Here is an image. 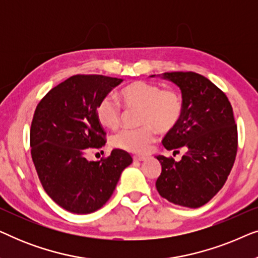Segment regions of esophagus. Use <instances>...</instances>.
Returning a JSON list of instances; mask_svg holds the SVG:
<instances>
[{"label":"esophagus","instance_id":"obj_1","mask_svg":"<svg viewBox=\"0 0 258 258\" xmlns=\"http://www.w3.org/2000/svg\"><path fill=\"white\" fill-rule=\"evenodd\" d=\"M147 156H141V155H134L133 156V160L136 161V162H141V161H146L147 160Z\"/></svg>","mask_w":258,"mask_h":258}]
</instances>
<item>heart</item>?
<instances>
[{
	"instance_id": "obj_1",
	"label": "heart",
	"mask_w": 258,
	"mask_h": 258,
	"mask_svg": "<svg viewBox=\"0 0 258 258\" xmlns=\"http://www.w3.org/2000/svg\"><path fill=\"white\" fill-rule=\"evenodd\" d=\"M118 100L126 110L140 109L135 129H123L115 134L111 144L117 149L133 154H144L156 139L157 130L170 133L179 124L184 112V100L176 89L135 81L118 91ZM96 117L102 126L117 129L122 122L123 111L110 97H104L96 107Z\"/></svg>"
}]
</instances>
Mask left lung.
<instances>
[{"mask_svg":"<svg viewBox=\"0 0 258 258\" xmlns=\"http://www.w3.org/2000/svg\"><path fill=\"white\" fill-rule=\"evenodd\" d=\"M182 90L184 112L179 124L163 140L167 150L182 160L158 155L162 172L156 181L160 195L169 202L200 208L222 189L234 165L238 147L237 124L227 95L197 73H165Z\"/></svg>","mask_w":258,"mask_h":258,"instance_id":"1","label":"left lung"}]
</instances>
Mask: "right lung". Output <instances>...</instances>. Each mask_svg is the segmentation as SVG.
I'll return each instance as SVG.
<instances>
[{"instance_id": "add662e5", "label": "right lung", "mask_w": 258, "mask_h": 258, "mask_svg": "<svg viewBox=\"0 0 258 258\" xmlns=\"http://www.w3.org/2000/svg\"><path fill=\"white\" fill-rule=\"evenodd\" d=\"M121 82L103 75H74L49 90L35 109L30 153L38 179L50 199L70 213L90 214L103 207L133 162L119 149L98 162L86 158L90 149L105 146L96 107Z\"/></svg>"}]
</instances>
